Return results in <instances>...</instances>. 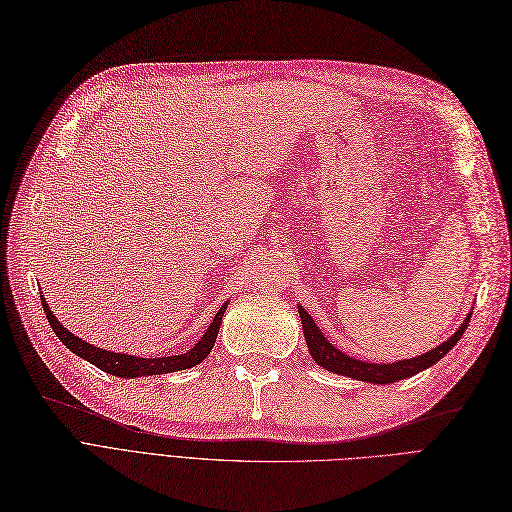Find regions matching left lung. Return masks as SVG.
I'll return each instance as SVG.
<instances>
[{
  "mask_svg": "<svg viewBox=\"0 0 512 512\" xmlns=\"http://www.w3.org/2000/svg\"><path fill=\"white\" fill-rule=\"evenodd\" d=\"M299 316H301V325H303V336H306L310 355L314 357L316 364L323 366L325 370L338 372V375L351 377V379H357V381H370V383H394V381H400V379L413 377L416 372H420L428 366H433L454 347V344L461 340L463 331L467 329L469 319H472V314H467V319L457 329V334L448 338L444 344H439L437 349L428 351L420 357L403 359V362H396V364H368V362H362V359H353L349 355H344L336 347H331L327 338L319 331V327H316V323L312 321V316L301 306H299Z\"/></svg>",
  "mask_w": 512,
  "mask_h": 512,
  "instance_id": "8db88e82",
  "label": "left lung"
}]
</instances>
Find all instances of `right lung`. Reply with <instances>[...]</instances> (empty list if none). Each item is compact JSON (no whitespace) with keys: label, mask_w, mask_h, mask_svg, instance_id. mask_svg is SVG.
I'll list each match as a JSON object with an SVG mask.
<instances>
[{"label":"right lung","mask_w":512,"mask_h":512,"mask_svg":"<svg viewBox=\"0 0 512 512\" xmlns=\"http://www.w3.org/2000/svg\"><path fill=\"white\" fill-rule=\"evenodd\" d=\"M47 314V321L51 325V329L55 331V336H58L66 349H71L75 355L88 359L90 364H94L96 368H101L109 375H116V377H144V375H163V372H176V370H185L200 364L202 359L211 353V349L215 347V338L219 334V325H222V316L228 308V303H224L219 312L215 314L213 323L209 325V329L204 331L202 340L193 347L191 351L183 353V355H170V357H135V355H124V353H112V351H105L99 347H92L86 340L77 338L75 334H71L66 327H62L55 319L53 312L49 310L47 301L40 299Z\"/></svg>","instance_id":"right-lung-1"}]
</instances>
